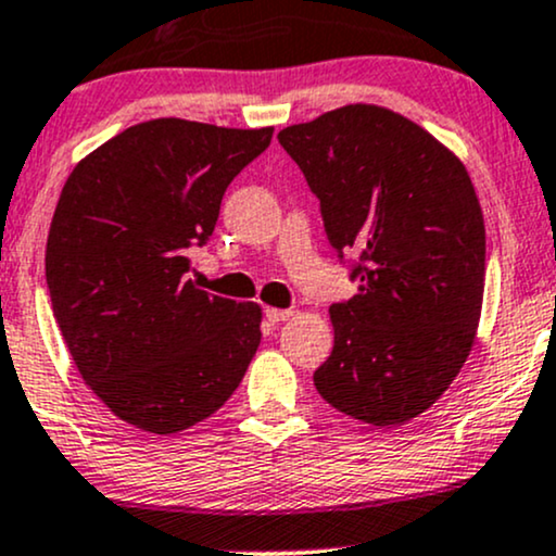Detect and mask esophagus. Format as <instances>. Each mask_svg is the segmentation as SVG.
Returning <instances> with one entry per match:
<instances>
[{"label": "esophagus", "mask_w": 556, "mask_h": 556, "mask_svg": "<svg viewBox=\"0 0 556 556\" xmlns=\"http://www.w3.org/2000/svg\"><path fill=\"white\" fill-rule=\"evenodd\" d=\"M264 316L269 318L271 324H282V321H287V318L292 316V311H287V308H266Z\"/></svg>", "instance_id": "34e87169"}]
</instances>
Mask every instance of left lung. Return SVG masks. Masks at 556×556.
Returning a JSON list of instances; mask_svg holds the SVG:
<instances>
[{"instance_id":"1","label":"left lung","mask_w":556,"mask_h":556,"mask_svg":"<svg viewBox=\"0 0 556 556\" xmlns=\"http://www.w3.org/2000/svg\"><path fill=\"white\" fill-rule=\"evenodd\" d=\"M358 292L329 308L314 384L331 407L400 426L446 392L473 344L486 229L468 172L402 114L350 104L279 132Z\"/></svg>"}]
</instances>
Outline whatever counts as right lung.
Returning a JSON list of instances; mask_svg holds the SVG:
<instances>
[{
    "instance_id": "right-lung-1",
    "label": "right lung",
    "mask_w": 556,
    "mask_h": 556,
    "mask_svg": "<svg viewBox=\"0 0 556 556\" xmlns=\"http://www.w3.org/2000/svg\"><path fill=\"white\" fill-rule=\"evenodd\" d=\"M271 132L151 119L88 154L62 188L47 240L54 318L83 381L136 429L208 418L256 355L258 305L208 295L185 274L227 185Z\"/></svg>"
}]
</instances>
